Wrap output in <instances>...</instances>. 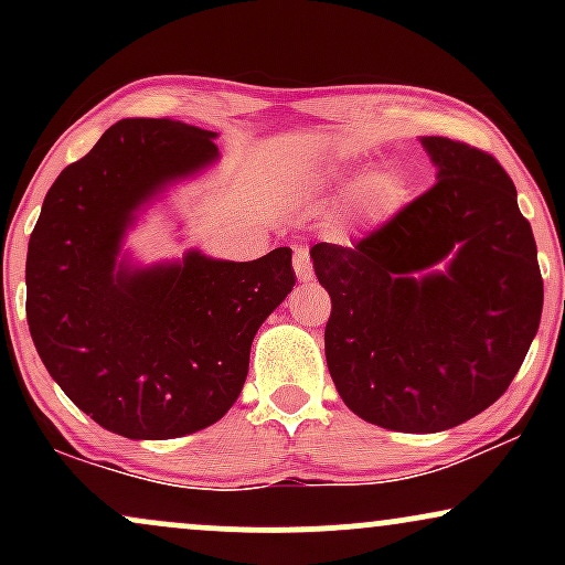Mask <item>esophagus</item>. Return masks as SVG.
<instances>
[{"label":"esophagus","instance_id":"esophagus-1","mask_svg":"<svg viewBox=\"0 0 565 565\" xmlns=\"http://www.w3.org/2000/svg\"><path fill=\"white\" fill-rule=\"evenodd\" d=\"M291 263H295L297 278H300V281H310V276H313V265H310L308 244H295V257H291Z\"/></svg>","mask_w":565,"mask_h":565}]
</instances>
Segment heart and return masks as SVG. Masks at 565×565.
<instances>
[{
  "label": "heart",
  "mask_w": 565,
  "mask_h": 565,
  "mask_svg": "<svg viewBox=\"0 0 565 565\" xmlns=\"http://www.w3.org/2000/svg\"><path fill=\"white\" fill-rule=\"evenodd\" d=\"M395 204V183L391 178H377L366 185L364 196H361L359 206L366 215H385Z\"/></svg>",
  "instance_id": "heart-1"
}]
</instances>
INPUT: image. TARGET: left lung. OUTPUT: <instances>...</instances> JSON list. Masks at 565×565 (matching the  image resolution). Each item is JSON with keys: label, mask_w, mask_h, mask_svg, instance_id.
Segmentation results:
<instances>
[{"label": "left lung", "mask_w": 565, "mask_h": 565, "mask_svg": "<svg viewBox=\"0 0 565 565\" xmlns=\"http://www.w3.org/2000/svg\"><path fill=\"white\" fill-rule=\"evenodd\" d=\"M438 180L355 244H316L332 297L323 350L337 393L366 423L440 433L510 387L542 319L529 220L504 167L451 138H423ZM454 254L446 275L413 276Z\"/></svg>", "instance_id": "8db88e82"}]
</instances>
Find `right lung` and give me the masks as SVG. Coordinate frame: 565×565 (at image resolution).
<instances>
[{"label": "right lung", "mask_w": 565, "mask_h": 565, "mask_svg": "<svg viewBox=\"0 0 565 565\" xmlns=\"http://www.w3.org/2000/svg\"><path fill=\"white\" fill-rule=\"evenodd\" d=\"M215 132L121 119L57 174L25 255V319L39 359L87 417L161 440L215 425L242 393L260 323L295 287L289 246L223 263L116 268L132 210L217 159Z\"/></svg>", "instance_id": "add662e5"}]
</instances>
